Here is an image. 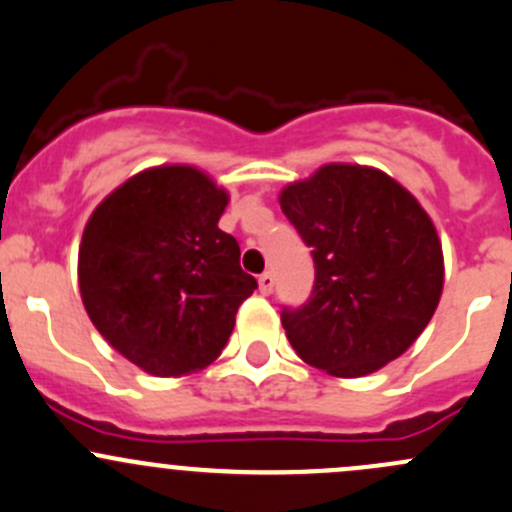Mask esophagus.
Listing matches in <instances>:
<instances>
[{
	"instance_id": "1",
	"label": "esophagus",
	"mask_w": 512,
	"mask_h": 512,
	"mask_svg": "<svg viewBox=\"0 0 512 512\" xmlns=\"http://www.w3.org/2000/svg\"><path fill=\"white\" fill-rule=\"evenodd\" d=\"M273 286H276V278H273L271 271H266L258 276V291H261L263 295H271Z\"/></svg>"
}]
</instances>
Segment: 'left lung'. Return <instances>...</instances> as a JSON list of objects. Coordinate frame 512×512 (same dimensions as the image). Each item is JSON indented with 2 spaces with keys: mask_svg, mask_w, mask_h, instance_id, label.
I'll return each mask as SVG.
<instances>
[{
  "mask_svg": "<svg viewBox=\"0 0 512 512\" xmlns=\"http://www.w3.org/2000/svg\"><path fill=\"white\" fill-rule=\"evenodd\" d=\"M278 202L315 263L310 298L281 313L300 360L365 377L407 352L444 288L441 241L421 204L360 165L320 167Z\"/></svg>",
  "mask_w": 512,
  "mask_h": 512,
  "instance_id": "left-lung-1",
  "label": "left lung"
}]
</instances>
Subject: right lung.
Wrapping results in <instances>:
<instances>
[{
	"instance_id": "obj_1",
	"label": "right lung",
	"mask_w": 512,
	"mask_h": 512,
	"mask_svg": "<svg viewBox=\"0 0 512 512\" xmlns=\"http://www.w3.org/2000/svg\"><path fill=\"white\" fill-rule=\"evenodd\" d=\"M226 204L197 167L165 165L120 184L88 219L78 251L86 313L147 374L182 377L217 360L258 288L219 229Z\"/></svg>"
}]
</instances>
